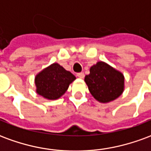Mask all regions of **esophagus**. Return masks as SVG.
I'll return each instance as SVG.
<instances>
[{
    "label": "esophagus",
    "mask_w": 151,
    "mask_h": 151,
    "mask_svg": "<svg viewBox=\"0 0 151 151\" xmlns=\"http://www.w3.org/2000/svg\"><path fill=\"white\" fill-rule=\"evenodd\" d=\"M77 76L79 78H84L85 74H84V73H77Z\"/></svg>",
    "instance_id": "34e87169"
}]
</instances>
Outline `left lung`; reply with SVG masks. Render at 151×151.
Listing matches in <instances>:
<instances>
[{"instance_id": "1", "label": "left lung", "mask_w": 151, "mask_h": 151, "mask_svg": "<svg viewBox=\"0 0 151 151\" xmlns=\"http://www.w3.org/2000/svg\"><path fill=\"white\" fill-rule=\"evenodd\" d=\"M85 82L92 96L104 104L118 98L124 87L122 73L103 61L91 67L90 74L86 75Z\"/></svg>"}]
</instances>
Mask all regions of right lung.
I'll use <instances>...</instances> for the list:
<instances>
[{
	"label": "right lung",
	"mask_w": 151,
	"mask_h": 151,
	"mask_svg": "<svg viewBox=\"0 0 151 151\" xmlns=\"http://www.w3.org/2000/svg\"><path fill=\"white\" fill-rule=\"evenodd\" d=\"M75 79L73 73L65 70L59 64L53 63L35 77L36 92L47 99H57L65 93L69 84Z\"/></svg>",
	"instance_id": "1"
}]
</instances>
